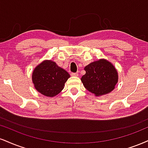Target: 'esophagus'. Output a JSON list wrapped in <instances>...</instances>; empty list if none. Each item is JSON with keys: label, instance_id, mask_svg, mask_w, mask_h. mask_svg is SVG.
I'll return each mask as SVG.
<instances>
[{"label": "esophagus", "instance_id": "1", "mask_svg": "<svg viewBox=\"0 0 148 148\" xmlns=\"http://www.w3.org/2000/svg\"><path fill=\"white\" fill-rule=\"evenodd\" d=\"M71 75L73 76H78V73H71Z\"/></svg>", "mask_w": 148, "mask_h": 148}]
</instances>
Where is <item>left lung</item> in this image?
<instances>
[{
  "mask_svg": "<svg viewBox=\"0 0 148 148\" xmlns=\"http://www.w3.org/2000/svg\"><path fill=\"white\" fill-rule=\"evenodd\" d=\"M85 75L81 81L85 88L95 96L111 92L118 82V72L114 66L106 59L92 62L85 67Z\"/></svg>",
  "mask_w": 148,
  "mask_h": 148,
  "instance_id": "1",
  "label": "left lung"
}]
</instances>
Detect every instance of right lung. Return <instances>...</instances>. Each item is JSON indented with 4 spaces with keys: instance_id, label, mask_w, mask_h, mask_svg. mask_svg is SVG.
Returning <instances> with one entry per match:
<instances>
[{
    "instance_id": "1",
    "label": "right lung",
    "mask_w": 148,
    "mask_h": 148,
    "mask_svg": "<svg viewBox=\"0 0 148 148\" xmlns=\"http://www.w3.org/2000/svg\"><path fill=\"white\" fill-rule=\"evenodd\" d=\"M69 74L51 60H44L35 67L32 73L34 88L40 94L53 97L63 90Z\"/></svg>"
}]
</instances>
